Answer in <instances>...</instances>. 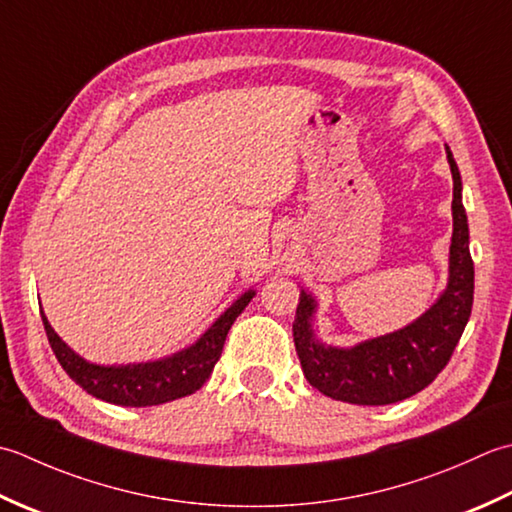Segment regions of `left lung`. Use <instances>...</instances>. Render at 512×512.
Returning a JSON list of instances; mask_svg holds the SVG:
<instances>
[{"label": "left lung", "mask_w": 512, "mask_h": 512, "mask_svg": "<svg viewBox=\"0 0 512 512\" xmlns=\"http://www.w3.org/2000/svg\"><path fill=\"white\" fill-rule=\"evenodd\" d=\"M446 159L453 174V238L448 287L424 316L389 336L360 342L351 349L325 347L311 331L316 302L300 294L294 322L296 351L311 387L327 398L382 406L411 398L437 378L460 342L473 309L475 269L468 249V223L462 205V179L451 150Z\"/></svg>", "instance_id": "8db88e82"}]
</instances>
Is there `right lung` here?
<instances>
[{"mask_svg":"<svg viewBox=\"0 0 512 512\" xmlns=\"http://www.w3.org/2000/svg\"><path fill=\"white\" fill-rule=\"evenodd\" d=\"M252 296L254 291H247L238 298L190 349L165 360L125 364V367H101V364L86 362L57 336L44 314L41 320H44L48 342L59 364L83 391L110 404L154 406L185 398L203 387L214 371V364L221 358L227 331L243 314Z\"/></svg>","mask_w":512,"mask_h":512,"instance_id":"add662e5","label":"right lung"}]
</instances>
